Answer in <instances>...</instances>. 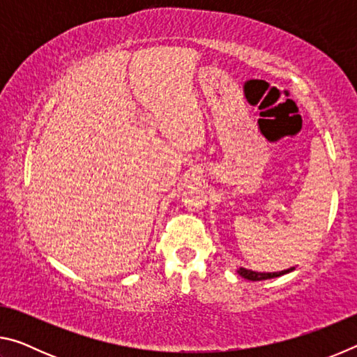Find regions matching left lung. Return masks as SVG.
Returning a JSON list of instances; mask_svg holds the SVG:
<instances>
[{
	"label": "left lung",
	"mask_w": 357,
	"mask_h": 357,
	"mask_svg": "<svg viewBox=\"0 0 357 357\" xmlns=\"http://www.w3.org/2000/svg\"><path fill=\"white\" fill-rule=\"evenodd\" d=\"M294 271V268H289L285 271H279V273H255V271H250V269H245V268H239L238 273L241 277H244L247 280H252V282H258V280H268V279H275V277H280L283 274H288Z\"/></svg>",
	"instance_id": "1"
}]
</instances>
